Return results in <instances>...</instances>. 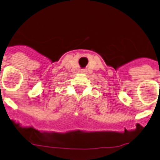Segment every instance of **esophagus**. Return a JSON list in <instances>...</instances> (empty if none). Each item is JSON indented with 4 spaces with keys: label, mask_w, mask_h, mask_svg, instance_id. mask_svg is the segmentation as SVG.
I'll return each instance as SVG.
<instances>
[{
    "label": "esophagus",
    "mask_w": 160,
    "mask_h": 160,
    "mask_svg": "<svg viewBox=\"0 0 160 160\" xmlns=\"http://www.w3.org/2000/svg\"><path fill=\"white\" fill-rule=\"evenodd\" d=\"M80 72H81L82 73H85V72H86V70H84V69H82L81 71H80Z\"/></svg>",
    "instance_id": "esophagus-1"
}]
</instances>
